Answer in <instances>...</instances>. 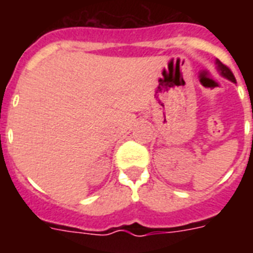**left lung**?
Here are the masks:
<instances>
[{
    "label": "left lung",
    "instance_id": "obj_1",
    "mask_svg": "<svg viewBox=\"0 0 253 253\" xmlns=\"http://www.w3.org/2000/svg\"><path fill=\"white\" fill-rule=\"evenodd\" d=\"M216 64H218V69H219V72H220V75H222V76L226 77V79H228V80L232 81V83H236L234 73L231 72V69L228 68L227 65L222 64L219 60H216Z\"/></svg>",
    "mask_w": 253,
    "mask_h": 253
}]
</instances>
